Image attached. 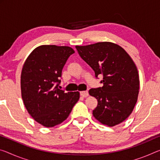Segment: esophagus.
<instances>
[{
	"label": "esophagus",
	"instance_id": "34e87169",
	"mask_svg": "<svg viewBox=\"0 0 160 160\" xmlns=\"http://www.w3.org/2000/svg\"><path fill=\"white\" fill-rule=\"evenodd\" d=\"M80 95L82 98H86L89 95V93H88V91H82V92H80Z\"/></svg>",
	"mask_w": 160,
	"mask_h": 160
}]
</instances>
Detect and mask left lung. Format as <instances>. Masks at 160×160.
Listing matches in <instances>:
<instances>
[{"mask_svg":"<svg viewBox=\"0 0 160 160\" xmlns=\"http://www.w3.org/2000/svg\"><path fill=\"white\" fill-rule=\"evenodd\" d=\"M75 48L81 58L95 71V77L102 76V87L89 90L90 95L98 100L93 116L110 127L122 122L138 100L139 80L135 62L122 48L112 42Z\"/></svg>","mask_w":160,"mask_h":160,"instance_id":"obj_1","label":"left lung"}]
</instances>
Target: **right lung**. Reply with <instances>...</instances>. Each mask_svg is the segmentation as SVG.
I'll return each mask as SVG.
<instances>
[{"label": "right lung", "instance_id": "1", "mask_svg": "<svg viewBox=\"0 0 160 160\" xmlns=\"http://www.w3.org/2000/svg\"><path fill=\"white\" fill-rule=\"evenodd\" d=\"M74 50L41 45L27 58L21 76V95L28 112L37 122L52 128L66 120L80 98L79 92L61 90L64 65Z\"/></svg>", "mask_w": 160, "mask_h": 160}]
</instances>
